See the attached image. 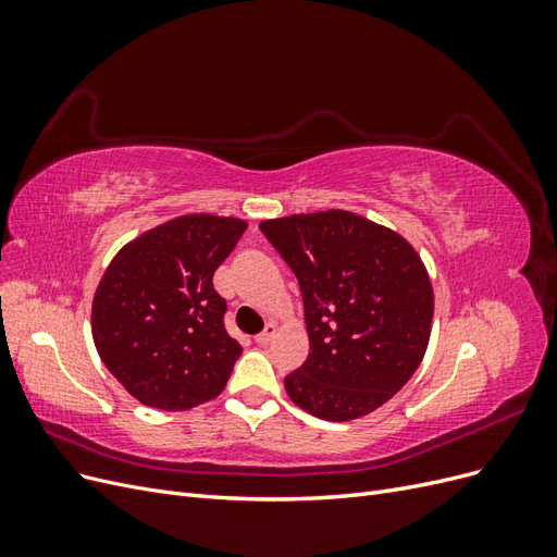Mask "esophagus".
<instances>
[{
    "mask_svg": "<svg viewBox=\"0 0 557 557\" xmlns=\"http://www.w3.org/2000/svg\"><path fill=\"white\" fill-rule=\"evenodd\" d=\"M276 330H278V327H276V323H267V325H264V330L256 336V342H258V344H262V346L272 344V342H274V336H276Z\"/></svg>",
    "mask_w": 557,
    "mask_h": 557,
    "instance_id": "1",
    "label": "esophagus"
}]
</instances>
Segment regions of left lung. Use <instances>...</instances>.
Returning <instances> with one entry per match:
<instances>
[{"label":"left lung","instance_id":"obj_1","mask_svg":"<svg viewBox=\"0 0 557 557\" xmlns=\"http://www.w3.org/2000/svg\"><path fill=\"white\" fill-rule=\"evenodd\" d=\"M299 281L309 358L285 376L307 413L344 423L399 393L423 360L434 313L428 269L401 234L332 209L262 221Z\"/></svg>","mask_w":557,"mask_h":557}]
</instances>
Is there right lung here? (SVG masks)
<instances>
[{"mask_svg": "<svg viewBox=\"0 0 557 557\" xmlns=\"http://www.w3.org/2000/svg\"><path fill=\"white\" fill-rule=\"evenodd\" d=\"M246 221L188 213L117 250L92 299L99 358L146 407L185 411L223 393L242 346L225 330L215 269Z\"/></svg>", "mask_w": 557, "mask_h": 557, "instance_id": "add662e5", "label": "right lung"}]
</instances>
